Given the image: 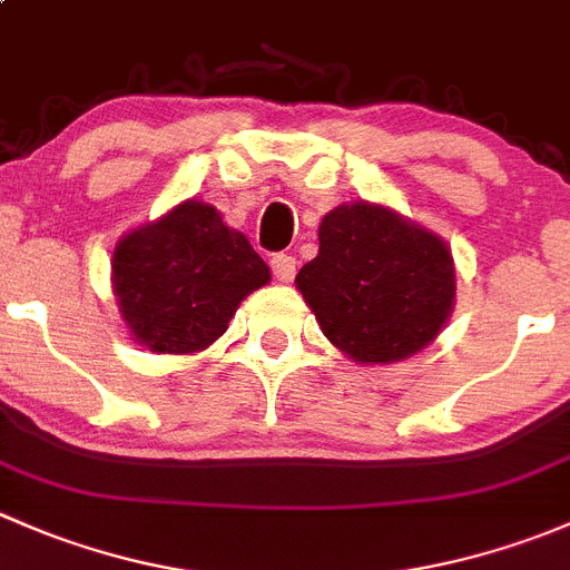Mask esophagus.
<instances>
[{"mask_svg": "<svg viewBox=\"0 0 570 570\" xmlns=\"http://www.w3.org/2000/svg\"><path fill=\"white\" fill-rule=\"evenodd\" d=\"M295 258L289 256V253H275L273 258H269V267H273L275 278L281 281V284H286V281L295 278Z\"/></svg>", "mask_w": 570, "mask_h": 570, "instance_id": "34e87169", "label": "esophagus"}]
</instances>
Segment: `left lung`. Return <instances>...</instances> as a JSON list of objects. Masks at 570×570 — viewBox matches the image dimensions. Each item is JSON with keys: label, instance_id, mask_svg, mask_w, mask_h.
<instances>
[{"label": "left lung", "instance_id": "left-lung-1", "mask_svg": "<svg viewBox=\"0 0 570 570\" xmlns=\"http://www.w3.org/2000/svg\"><path fill=\"white\" fill-rule=\"evenodd\" d=\"M333 347L355 364H394L428 347L455 308L444 237L392 206L338 204L320 223V253L295 278Z\"/></svg>", "mask_w": 570, "mask_h": 570}]
</instances>
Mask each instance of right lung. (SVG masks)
<instances>
[{"label":"right lung","instance_id":"add662e5","mask_svg":"<svg viewBox=\"0 0 570 570\" xmlns=\"http://www.w3.org/2000/svg\"><path fill=\"white\" fill-rule=\"evenodd\" d=\"M112 295L131 338L151 353L193 355L228 331L269 267L220 212L187 198L131 228L112 250Z\"/></svg>","mask_w":570,"mask_h":570}]
</instances>
